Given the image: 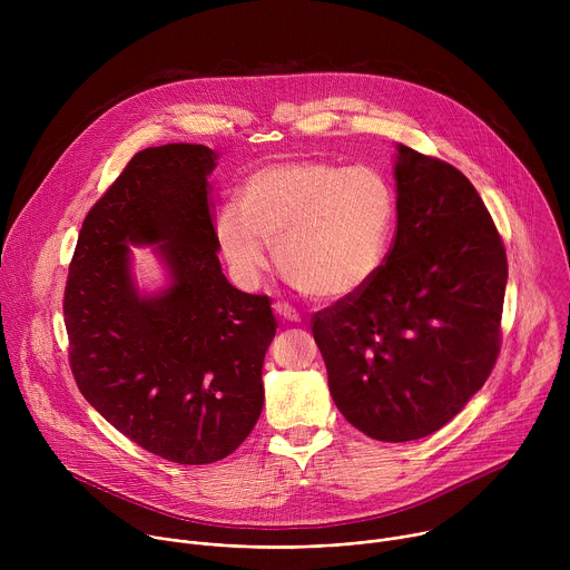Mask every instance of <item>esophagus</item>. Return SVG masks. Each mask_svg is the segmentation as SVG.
<instances>
[{
	"label": "esophagus",
	"mask_w": 570,
	"mask_h": 570,
	"mask_svg": "<svg viewBox=\"0 0 570 570\" xmlns=\"http://www.w3.org/2000/svg\"><path fill=\"white\" fill-rule=\"evenodd\" d=\"M275 313L288 322H299V311L293 308L288 302H275Z\"/></svg>",
	"instance_id": "34e87169"
}]
</instances>
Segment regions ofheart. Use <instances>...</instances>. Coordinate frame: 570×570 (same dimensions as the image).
I'll use <instances>...</instances> for the list:
<instances>
[{
    "label": "heart",
    "mask_w": 570,
    "mask_h": 570,
    "mask_svg": "<svg viewBox=\"0 0 570 570\" xmlns=\"http://www.w3.org/2000/svg\"><path fill=\"white\" fill-rule=\"evenodd\" d=\"M392 191L367 167L288 159L257 169L214 218L232 277L259 286L275 243L279 271L313 299L358 293L381 268L392 227Z\"/></svg>",
    "instance_id": "b5f03b06"
}]
</instances>
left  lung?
Listing matches in <instances>:
<instances>
[{"mask_svg":"<svg viewBox=\"0 0 570 570\" xmlns=\"http://www.w3.org/2000/svg\"><path fill=\"white\" fill-rule=\"evenodd\" d=\"M396 232L376 275L322 308L311 332L345 420L409 442L449 424L501 352L503 238L449 161L399 146Z\"/></svg>","mask_w":570,"mask_h":570,"instance_id":"obj_1","label":"left lung"}]
</instances>
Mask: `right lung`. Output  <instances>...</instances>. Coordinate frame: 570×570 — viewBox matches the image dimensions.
Wrapping results in <instances>:
<instances>
[{"mask_svg": "<svg viewBox=\"0 0 570 570\" xmlns=\"http://www.w3.org/2000/svg\"><path fill=\"white\" fill-rule=\"evenodd\" d=\"M216 159L203 144L135 153L88 212L62 297L80 394L178 464L223 460L253 433L277 332L271 297L234 288L220 271L207 198ZM128 242L158 243L175 279L167 292L136 295Z\"/></svg>", "mask_w": 570, "mask_h": 570, "instance_id": "obj_1", "label": "right lung"}]
</instances>
